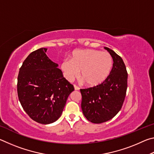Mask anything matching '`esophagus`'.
<instances>
[{"label":"esophagus","mask_w":154,"mask_h":154,"mask_svg":"<svg viewBox=\"0 0 154 154\" xmlns=\"http://www.w3.org/2000/svg\"><path fill=\"white\" fill-rule=\"evenodd\" d=\"M74 88H75V90H79V88L77 86V85H74Z\"/></svg>","instance_id":"1"}]
</instances>
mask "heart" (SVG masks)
Listing matches in <instances>:
<instances>
[{
    "label": "heart",
    "instance_id": "1",
    "mask_svg": "<svg viewBox=\"0 0 154 154\" xmlns=\"http://www.w3.org/2000/svg\"><path fill=\"white\" fill-rule=\"evenodd\" d=\"M113 58L108 52L96 49H79L71 58L64 59L61 69L66 79L71 82L79 75L88 85L96 86L105 81L111 71Z\"/></svg>",
    "mask_w": 154,
    "mask_h": 154
}]
</instances>
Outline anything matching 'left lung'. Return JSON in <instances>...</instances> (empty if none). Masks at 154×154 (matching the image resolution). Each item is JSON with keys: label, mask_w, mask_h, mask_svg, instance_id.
<instances>
[{"label": "left lung", "mask_w": 154, "mask_h": 154, "mask_svg": "<svg viewBox=\"0 0 154 154\" xmlns=\"http://www.w3.org/2000/svg\"><path fill=\"white\" fill-rule=\"evenodd\" d=\"M113 58V67L107 78L96 86L81 89V106L88 121L101 124L114 118L123 105L127 90L128 73L123 60L105 47Z\"/></svg>", "instance_id": "8db88e82"}]
</instances>
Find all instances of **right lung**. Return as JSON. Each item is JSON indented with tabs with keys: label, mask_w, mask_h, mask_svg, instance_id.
Wrapping results in <instances>:
<instances>
[{
	"label": "right lung",
	"mask_w": 154,
	"mask_h": 154,
	"mask_svg": "<svg viewBox=\"0 0 154 154\" xmlns=\"http://www.w3.org/2000/svg\"><path fill=\"white\" fill-rule=\"evenodd\" d=\"M47 48L30 54L20 69L18 98L30 118L38 123L56 122L63 111L73 85L65 79L58 64L46 55Z\"/></svg>",
	"instance_id": "1"
}]
</instances>
